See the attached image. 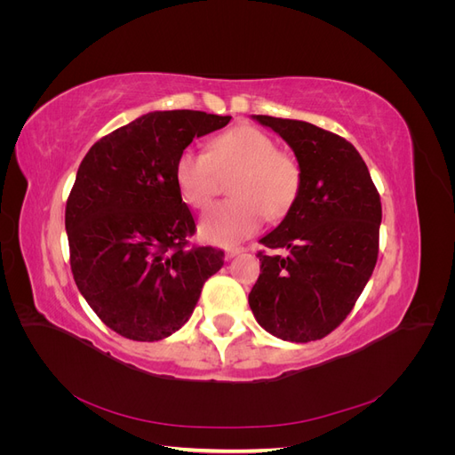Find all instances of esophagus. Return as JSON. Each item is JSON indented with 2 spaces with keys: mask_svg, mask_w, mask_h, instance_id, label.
I'll return each mask as SVG.
<instances>
[{
  "mask_svg": "<svg viewBox=\"0 0 455 455\" xmlns=\"http://www.w3.org/2000/svg\"><path fill=\"white\" fill-rule=\"evenodd\" d=\"M243 252H246L244 246H229V249L226 251V258H235V256H239Z\"/></svg>",
  "mask_w": 455,
  "mask_h": 455,
  "instance_id": "1",
  "label": "esophagus"
}]
</instances>
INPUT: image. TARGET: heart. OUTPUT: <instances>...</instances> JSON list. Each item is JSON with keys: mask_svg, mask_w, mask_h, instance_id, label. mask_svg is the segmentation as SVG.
<instances>
[{"mask_svg": "<svg viewBox=\"0 0 455 455\" xmlns=\"http://www.w3.org/2000/svg\"><path fill=\"white\" fill-rule=\"evenodd\" d=\"M233 174L229 196L201 220L204 239L233 244L292 209L304 172L299 161L277 149L269 134L252 125L233 127L209 144V151L186 148L174 163V182L188 204L206 209L220 189V176Z\"/></svg>", "mask_w": 455, "mask_h": 455, "instance_id": "1", "label": "heart"}]
</instances>
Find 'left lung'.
<instances>
[{"label":"left lung","mask_w":455,"mask_h":455,"mask_svg":"<svg viewBox=\"0 0 455 455\" xmlns=\"http://www.w3.org/2000/svg\"><path fill=\"white\" fill-rule=\"evenodd\" d=\"M294 149L304 182L294 206L259 243L249 304L259 326L306 343L336 330L363 294L379 251L381 201L351 142L306 121L256 116Z\"/></svg>","instance_id":"8db88e82"}]
</instances>
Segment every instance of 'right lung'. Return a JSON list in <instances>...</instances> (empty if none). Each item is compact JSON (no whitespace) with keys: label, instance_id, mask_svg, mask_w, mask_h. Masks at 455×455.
Instances as JSON below:
<instances>
[{"label":"right lung","instance_id":"1","mask_svg":"<svg viewBox=\"0 0 455 455\" xmlns=\"http://www.w3.org/2000/svg\"><path fill=\"white\" fill-rule=\"evenodd\" d=\"M231 116L151 112L96 142L66 201L74 281L99 319L123 338L157 341L182 328L224 251L191 244L196 220L174 182L194 139Z\"/></svg>","mask_w":455,"mask_h":455}]
</instances>
